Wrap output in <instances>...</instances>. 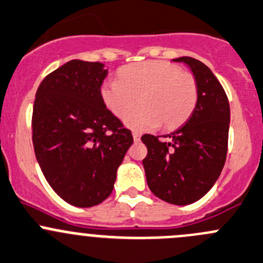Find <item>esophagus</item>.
<instances>
[{"label": "esophagus", "mask_w": 263, "mask_h": 263, "mask_svg": "<svg viewBox=\"0 0 263 263\" xmlns=\"http://www.w3.org/2000/svg\"><path fill=\"white\" fill-rule=\"evenodd\" d=\"M133 139L134 142H139L141 141V134H139L138 132H133Z\"/></svg>", "instance_id": "esophagus-1"}]
</instances>
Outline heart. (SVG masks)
Returning <instances> with one entry per match:
<instances>
[{
  "label": "heart",
  "mask_w": 263,
  "mask_h": 263,
  "mask_svg": "<svg viewBox=\"0 0 263 263\" xmlns=\"http://www.w3.org/2000/svg\"><path fill=\"white\" fill-rule=\"evenodd\" d=\"M101 97L107 108L121 119L139 101L142 107L125 117L130 129L146 132L161 124L166 129L181 125L194 109L197 86L191 74L164 61L129 64L119 71V80L102 84Z\"/></svg>",
  "instance_id": "1"
}]
</instances>
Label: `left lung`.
<instances>
[{
	"instance_id": "obj_1",
	"label": "left lung",
	"mask_w": 263,
	"mask_h": 263,
	"mask_svg": "<svg viewBox=\"0 0 263 263\" xmlns=\"http://www.w3.org/2000/svg\"><path fill=\"white\" fill-rule=\"evenodd\" d=\"M189 66L197 86V101L186 124L165 136L144 134L147 184L155 196L174 205L201 199L218 179L227 155L230 104L213 72L190 57L173 59Z\"/></svg>"
}]
</instances>
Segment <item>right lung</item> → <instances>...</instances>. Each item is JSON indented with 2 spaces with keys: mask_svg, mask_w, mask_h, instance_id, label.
<instances>
[{
  "mask_svg": "<svg viewBox=\"0 0 263 263\" xmlns=\"http://www.w3.org/2000/svg\"><path fill=\"white\" fill-rule=\"evenodd\" d=\"M107 74L103 63L73 59L45 77L34 99L37 161L51 189L79 208L101 204L111 195L133 143L130 130L102 101Z\"/></svg>",
  "mask_w": 263,
  "mask_h": 263,
  "instance_id": "add662e5",
  "label": "right lung"
}]
</instances>
